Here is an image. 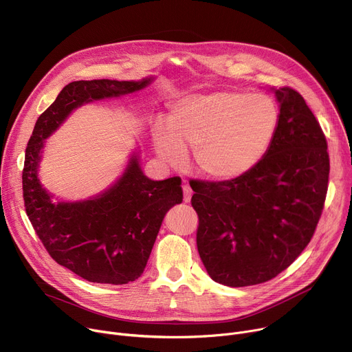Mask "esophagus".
I'll return each mask as SVG.
<instances>
[{"label":"esophagus","mask_w":352,"mask_h":352,"mask_svg":"<svg viewBox=\"0 0 352 352\" xmlns=\"http://www.w3.org/2000/svg\"><path fill=\"white\" fill-rule=\"evenodd\" d=\"M182 191H184V202H190L192 198V190L190 188V185H184L182 186Z\"/></svg>","instance_id":"obj_1"}]
</instances>
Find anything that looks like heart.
I'll list each match as a JSON object with an SVG mask.
<instances>
[{
	"instance_id": "1",
	"label": "heart",
	"mask_w": 352,
	"mask_h": 352,
	"mask_svg": "<svg viewBox=\"0 0 352 352\" xmlns=\"http://www.w3.org/2000/svg\"><path fill=\"white\" fill-rule=\"evenodd\" d=\"M280 113L273 99L241 91H212L173 104L168 126H154V148L170 166H179L194 148L197 171L214 182L236 181L267 154Z\"/></svg>"
}]
</instances>
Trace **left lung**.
<instances>
[{"mask_svg":"<svg viewBox=\"0 0 352 352\" xmlns=\"http://www.w3.org/2000/svg\"><path fill=\"white\" fill-rule=\"evenodd\" d=\"M278 127L263 160L230 182L194 181L197 246L217 283L245 287L287 269L311 241L330 174L327 142L300 93L274 89Z\"/></svg>","mask_w":352,"mask_h":352,"instance_id":"1","label":"left lung"}]
</instances>
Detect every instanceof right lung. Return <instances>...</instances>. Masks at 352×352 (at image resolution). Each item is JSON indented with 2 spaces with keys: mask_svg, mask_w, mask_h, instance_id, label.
<instances>
[{
  "mask_svg": "<svg viewBox=\"0 0 352 352\" xmlns=\"http://www.w3.org/2000/svg\"><path fill=\"white\" fill-rule=\"evenodd\" d=\"M154 79L69 83L39 116L28 142L22 190L30 221L52 259L91 283L126 285L142 276L164 217L182 202L181 179H150L142 170V151L134 150L106 190L86 199L54 201L39 179L45 140L76 109L137 93Z\"/></svg>",
  "mask_w": 352,
  "mask_h": 352,
  "instance_id": "obj_1",
  "label": "right lung"
}]
</instances>
